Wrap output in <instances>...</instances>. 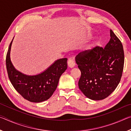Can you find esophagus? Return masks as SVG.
<instances>
[{
  "label": "esophagus",
  "instance_id": "obj_1",
  "mask_svg": "<svg viewBox=\"0 0 131 131\" xmlns=\"http://www.w3.org/2000/svg\"><path fill=\"white\" fill-rule=\"evenodd\" d=\"M68 65L69 67L70 68H73L76 65V63L74 60H73L72 59H69L68 61Z\"/></svg>",
  "mask_w": 131,
  "mask_h": 131
}]
</instances>
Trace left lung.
<instances>
[{"label": "left lung", "mask_w": 131, "mask_h": 131, "mask_svg": "<svg viewBox=\"0 0 131 131\" xmlns=\"http://www.w3.org/2000/svg\"><path fill=\"white\" fill-rule=\"evenodd\" d=\"M105 48L96 46L79 53L75 60L81 71L79 89L88 98L102 100L112 94L120 81L124 63L121 41L112 30Z\"/></svg>", "instance_id": "1"}]
</instances>
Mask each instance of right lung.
Returning <instances> with one entry per match:
<instances>
[{"label": "right lung", "instance_id": "right-lung-1", "mask_svg": "<svg viewBox=\"0 0 131 131\" xmlns=\"http://www.w3.org/2000/svg\"><path fill=\"white\" fill-rule=\"evenodd\" d=\"M13 39L6 55V68L9 79L15 90L24 98L32 102L45 101L52 96L62 74L67 69V58L55 61L41 73L27 75L17 70L11 61L10 51Z\"/></svg>", "mask_w": 131, "mask_h": 131}]
</instances>
